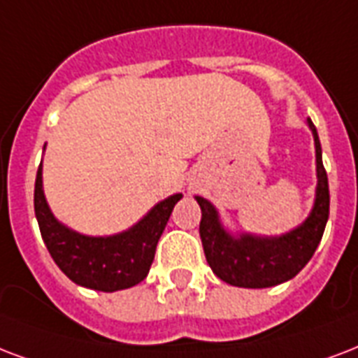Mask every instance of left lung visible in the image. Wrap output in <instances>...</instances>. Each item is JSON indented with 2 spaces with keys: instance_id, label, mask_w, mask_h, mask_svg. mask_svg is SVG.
Segmentation results:
<instances>
[{
  "instance_id": "left-lung-1",
  "label": "left lung",
  "mask_w": 358,
  "mask_h": 358,
  "mask_svg": "<svg viewBox=\"0 0 358 358\" xmlns=\"http://www.w3.org/2000/svg\"><path fill=\"white\" fill-rule=\"evenodd\" d=\"M315 144L317 187L312 212L299 227L280 236H257L250 233H229L220 212L204 197L197 199L203 217L199 233L210 268L220 280L234 287L263 289L287 282L304 268L317 250L329 220V178L323 167L321 143L312 120L308 118Z\"/></svg>"
}]
</instances>
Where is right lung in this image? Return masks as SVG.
<instances>
[{
    "mask_svg": "<svg viewBox=\"0 0 358 358\" xmlns=\"http://www.w3.org/2000/svg\"><path fill=\"white\" fill-rule=\"evenodd\" d=\"M46 146V144H45ZM182 193L163 199L143 220L110 236L76 233L52 214L43 191V163L35 178V217L54 263L71 282L103 293L129 289L148 276L155 245Z\"/></svg>",
    "mask_w": 358,
    "mask_h": 358,
    "instance_id": "right-lung-1",
    "label": "right lung"
}]
</instances>
